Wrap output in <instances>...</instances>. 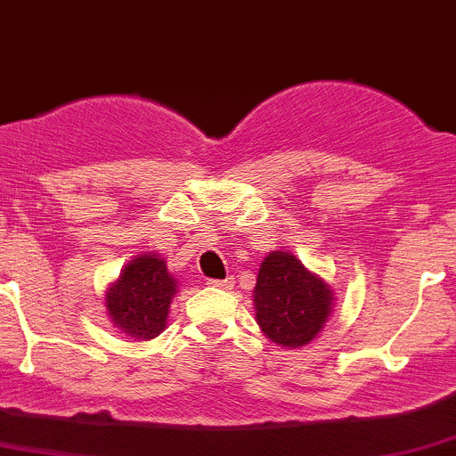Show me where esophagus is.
Masks as SVG:
<instances>
[{
    "mask_svg": "<svg viewBox=\"0 0 456 456\" xmlns=\"http://www.w3.org/2000/svg\"><path fill=\"white\" fill-rule=\"evenodd\" d=\"M208 284H210V287H214V289H223V290H229V289H233V278L229 276V278H224V281H208Z\"/></svg>",
    "mask_w": 456,
    "mask_h": 456,
    "instance_id": "1",
    "label": "esophagus"
}]
</instances>
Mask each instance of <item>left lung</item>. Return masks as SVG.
<instances>
[{
  "mask_svg": "<svg viewBox=\"0 0 456 456\" xmlns=\"http://www.w3.org/2000/svg\"><path fill=\"white\" fill-rule=\"evenodd\" d=\"M333 299L331 284L287 250H272L263 259L252 290L256 325L282 348L310 344L333 314Z\"/></svg>",
  "mask_w": 456,
  "mask_h": 456,
  "instance_id": "obj_1",
  "label": "left lung"
}]
</instances>
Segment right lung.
<instances>
[{
  "mask_svg": "<svg viewBox=\"0 0 456 456\" xmlns=\"http://www.w3.org/2000/svg\"><path fill=\"white\" fill-rule=\"evenodd\" d=\"M178 281L159 252L135 255L106 290L108 318L120 333L148 342L163 333Z\"/></svg>",
  "mask_w": 456,
  "mask_h": 456,
  "instance_id": "add662e5",
  "label": "right lung"
}]
</instances>
